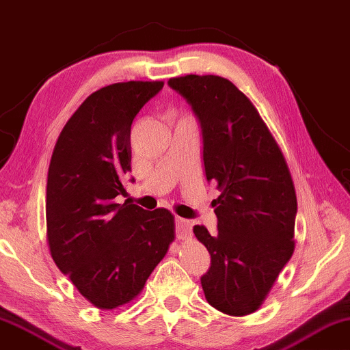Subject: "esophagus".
Returning <instances> with one entry per match:
<instances>
[{
  "label": "esophagus",
  "mask_w": 350,
  "mask_h": 350,
  "mask_svg": "<svg viewBox=\"0 0 350 350\" xmlns=\"http://www.w3.org/2000/svg\"><path fill=\"white\" fill-rule=\"evenodd\" d=\"M191 234V221L190 220H185V218H180V217H176V237L182 239H189Z\"/></svg>",
  "instance_id": "obj_1"
}]
</instances>
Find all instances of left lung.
Masks as SVG:
<instances>
[{"label": "left lung", "mask_w": 350, "mask_h": 350, "mask_svg": "<svg viewBox=\"0 0 350 350\" xmlns=\"http://www.w3.org/2000/svg\"><path fill=\"white\" fill-rule=\"evenodd\" d=\"M201 125L217 234L196 225L211 267L201 276L208 304L229 316L256 311L294 253L297 196L280 146L258 109L231 81L217 75L170 78Z\"/></svg>", "instance_id": "obj_1"}]
</instances>
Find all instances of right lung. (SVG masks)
I'll return each instance as SVG.
<instances>
[{
  "mask_svg": "<svg viewBox=\"0 0 350 350\" xmlns=\"http://www.w3.org/2000/svg\"><path fill=\"white\" fill-rule=\"evenodd\" d=\"M161 88L163 81H127L92 92L51 155L45 198L51 258L100 310L132 301L174 241L170 211L114 201L132 170L133 119Z\"/></svg>",
  "mask_w": 350,
  "mask_h": 350,
  "instance_id": "1",
  "label": "right lung"
}]
</instances>
